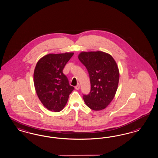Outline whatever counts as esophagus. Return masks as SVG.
<instances>
[{
	"mask_svg": "<svg viewBox=\"0 0 158 158\" xmlns=\"http://www.w3.org/2000/svg\"><path fill=\"white\" fill-rule=\"evenodd\" d=\"M80 84H78L75 87V88L77 89V90H78L79 89H80Z\"/></svg>",
	"mask_w": 158,
	"mask_h": 158,
	"instance_id": "1",
	"label": "esophagus"
}]
</instances>
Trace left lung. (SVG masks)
<instances>
[{
	"label": "left lung",
	"mask_w": 158,
	"mask_h": 158,
	"mask_svg": "<svg viewBox=\"0 0 158 158\" xmlns=\"http://www.w3.org/2000/svg\"><path fill=\"white\" fill-rule=\"evenodd\" d=\"M78 59L89 73L91 91L83 99L94 111L105 109L114 99L117 92L119 72L115 60L108 53L82 52Z\"/></svg>",
	"instance_id": "left-lung-1"
}]
</instances>
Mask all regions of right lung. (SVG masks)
I'll use <instances>...</instances> for the list:
<instances>
[{"label": "right lung", "mask_w": 158, "mask_h": 158, "mask_svg": "<svg viewBox=\"0 0 158 158\" xmlns=\"http://www.w3.org/2000/svg\"><path fill=\"white\" fill-rule=\"evenodd\" d=\"M73 53L48 54L40 59L34 71V85L37 95L48 110L61 111L74 89L63 73Z\"/></svg>", "instance_id": "right-lung-1"}]
</instances>
